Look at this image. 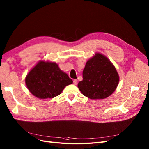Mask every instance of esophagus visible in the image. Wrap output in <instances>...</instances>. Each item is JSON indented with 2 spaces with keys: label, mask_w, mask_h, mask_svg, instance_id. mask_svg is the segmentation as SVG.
<instances>
[{
  "label": "esophagus",
  "mask_w": 149,
  "mask_h": 149,
  "mask_svg": "<svg viewBox=\"0 0 149 149\" xmlns=\"http://www.w3.org/2000/svg\"><path fill=\"white\" fill-rule=\"evenodd\" d=\"M73 84H74V85H76L77 84H78V81H77L76 79H74V81H73Z\"/></svg>",
  "instance_id": "1"
}]
</instances>
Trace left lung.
I'll return each mask as SVG.
<instances>
[{
	"mask_svg": "<svg viewBox=\"0 0 149 149\" xmlns=\"http://www.w3.org/2000/svg\"><path fill=\"white\" fill-rule=\"evenodd\" d=\"M82 81L78 87L84 96L93 100L104 99L115 91L119 76L114 65L103 55L95 54L87 62Z\"/></svg>",
	"mask_w": 149,
	"mask_h": 149,
	"instance_id": "8db88e82",
	"label": "left lung"
}]
</instances>
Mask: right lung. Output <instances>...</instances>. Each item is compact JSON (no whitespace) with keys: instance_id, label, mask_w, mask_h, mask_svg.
I'll use <instances>...</instances> for the list:
<instances>
[{"instance_id":"obj_1","label":"right lung","mask_w":149,"mask_h":149,"mask_svg":"<svg viewBox=\"0 0 149 149\" xmlns=\"http://www.w3.org/2000/svg\"><path fill=\"white\" fill-rule=\"evenodd\" d=\"M72 83V79L54 62L40 61L26 78V84L29 91L40 99L57 97L65 87Z\"/></svg>"}]
</instances>
